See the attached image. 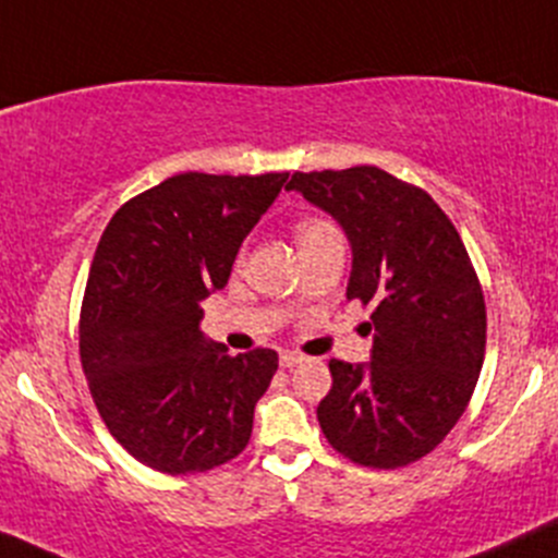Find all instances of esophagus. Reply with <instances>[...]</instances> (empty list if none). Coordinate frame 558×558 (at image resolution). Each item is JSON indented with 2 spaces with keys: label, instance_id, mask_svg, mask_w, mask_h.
<instances>
[{
  "label": "esophagus",
  "instance_id": "34e87169",
  "mask_svg": "<svg viewBox=\"0 0 558 558\" xmlns=\"http://www.w3.org/2000/svg\"><path fill=\"white\" fill-rule=\"evenodd\" d=\"M302 362H305V356H302V353H294V351L280 353V367L283 369H294L296 364H302Z\"/></svg>",
  "mask_w": 558,
  "mask_h": 558
}]
</instances>
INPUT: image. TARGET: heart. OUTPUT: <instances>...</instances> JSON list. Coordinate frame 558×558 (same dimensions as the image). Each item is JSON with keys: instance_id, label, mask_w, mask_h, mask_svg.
Listing matches in <instances>:
<instances>
[{"instance_id": "1", "label": "heart", "mask_w": 558, "mask_h": 558, "mask_svg": "<svg viewBox=\"0 0 558 558\" xmlns=\"http://www.w3.org/2000/svg\"><path fill=\"white\" fill-rule=\"evenodd\" d=\"M326 238H340V234H337V229L331 227L329 221H324V218H305V221L296 227V240H300V247L318 243V240H326Z\"/></svg>"}]
</instances>
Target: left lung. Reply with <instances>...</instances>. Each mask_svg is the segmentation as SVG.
I'll return each mask as SVG.
<instances>
[{
	"label": "left lung",
	"mask_w": 558,
	"mask_h": 558,
	"mask_svg": "<svg viewBox=\"0 0 558 558\" xmlns=\"http://www.w3.org/2000/svg\"><path fill=\"white\" fill-rule=\"evenodd\" d=\"M286 189L340 223L345 296L373 307L369 362H329L320 429L356 464H410L446 440L483 367L486 305L464 243L426 191L378 167L294 172Z\"/></svg>",
	"instance_id": "1"
}]
</instances>
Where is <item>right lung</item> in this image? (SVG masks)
I'll use <instances>...</instances> for the list:
<instances>
[{"label": "right lung", "mask_w": 558, "mask_h": 558, "mask_svg": "<svg viewBox=\"0 0 558 558\" xmlns=\"http://www.w3.org/2000/svg\"><path fill=\"white\" fill-rule=\"evenodd\" d=\"M289 172H183L129 199L107 223L81 313V362L110 435L167 475L205 472L251 440L278 353L229 356L202 331L251 229Z\"/></svg>", "instance_id": "obj_1"}]
</instances>
